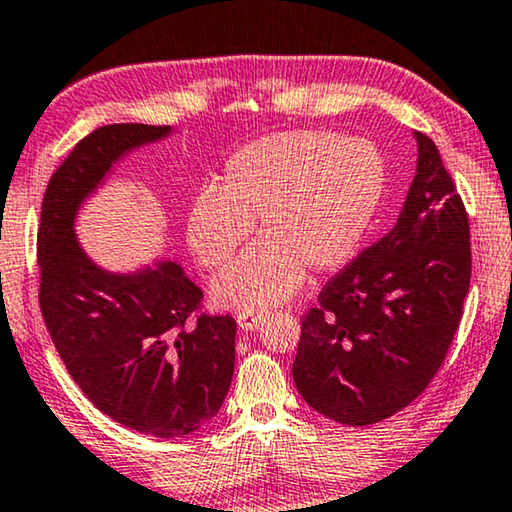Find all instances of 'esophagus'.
I'll return each mask as SVG.
<instances>
[{"label":"esophagus","instance_id":"esophagus-1","mask_svg":"<svg viewBox=\"0 0 512 512\" xmlns=\"http://www.w3.org/2000/svg\"><path fill=\"white\" fill-rule=\"evenodd\" d=\"M262 320H264V313H257V311H243V313L236 315V322H239V327L246 329V331L257 329L259 325H262Z\"/></svg>","mask_w":512,"mask_h":512}]
</instances>
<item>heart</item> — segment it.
I'll return each instance as SVG.
<instances>
[{"mask_svg":"<svg viewBox=\"0 0 512 512\" xmlns=\"http://www.w3.org/2000/svg\"><path fill=\"white\" fill-rule=\"evenodd\" d=\"M385 183V157L369 139L292 129L239 150L215 192H199L187 208V246L208 269L236 253L250 222L259 236L213 278V304L264 311L290 299L306 269H341L355 257Z\"/></svg>","mask_w":512,"mask_h":512,"instance_id":"1","label":"heart"}]
</instances>
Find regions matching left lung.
<instances>
[{
  "instance_id": "left-lung-1",
  "label": "left lung",
  "mask_w": 512,
  "mask_h": 512,
  "mask_svg": "<svg viewBox=\"0 0 512 512\" xmlns=\"http://www.w3.org/2000/svg\"><path fill=\"white\" fill-rule=\"evenodd\" d=\"M415 141L397 225L336 273L301 320L294 385L313 410L350 427L387 420L420 397L469 292V215L436 143L420 132Z\"/></svg>"
}]
</instances>
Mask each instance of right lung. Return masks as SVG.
I'll return each instance as SVG.
<instances>
[{
    "mask_svg": "<svg viewBox=\"0 0 512 512\" xmlns=\"http://www.w3.org/2000/svg\"><path fill=\"white\" fill-rule=\"evenodd\" d=\"M169 134L122 122L78 141L50 176L37 236L41 315L71 378L111 420L157 438L187 436L218 415L234 376L236 322L199 313L204 294L171 259L132 273L102 269L74 222L113 164Z\"/></svg>",
    "mask_w": 512,
    "mask_h": 512,
    "instance_id": "obj_1",
    "label": "right lung"
}]
</instances>
